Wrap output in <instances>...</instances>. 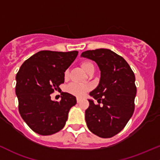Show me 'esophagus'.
<instances>
[{"label": "esophagus", "mask_w": 160, "mask_h": 160, "mask_svg": "<svg viewBox=\"0 0 160 160\" xmlns=\"http://www.w3.org/2000/svg\"><path fill=\"white\" fill-rule=\"evenodd\" d=\"M80 102H81V99H80V98H77V103H80Z\"/></svg>", "instance_id": "esophagus-1"}]
</instances>
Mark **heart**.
Listing matches in <instances>:
<instances>
[{
  "mask_svg": "<svg viewBox=\"0 0 160 160\" xmlns=\"http://www.w3.org/2000/svg\"><path fill=\"white\" fill-rule=\"evenodd\" d=\"M81 67L84 70V71H86L87 73L91 68H94V65L91 61H85L81 63ZM64 76H68V71H65ZM89 89H90L89 86L79 83H71L67 87V91H68L69 93L74 95V96H78V97H82V96H83L86 92L89 90Z\"/></svg>",
  "mask_w": 160,
  "mask_h": 160,
  "instance_id": "heart-1",
  "label": "heart"
}]
</instances>
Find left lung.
Segmentation results:
<instances>
[{"label":"left lung","mask_w":160,"mask_h":160,"mask_svg":"<svg viewBox=\"0 0 160 160\" xmlns=\"http://www.w3.org/2000/svg\"><path fill=\"white\" fill-rule=\"evenodd\" d=\"M80 56L94 61L101 71L99 85L89 92L99 104L88 99L87 125L100 138H112L125 127L134 113L137 93L134 73L127 61L110 49L86 51Z\"/></svg>","instance_id":"obj_1"}]
</instances>
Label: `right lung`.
<instances>
[{"label": "right lung", "mask_w": 160, "mask_h": 160, "mask_svg": "<svg viewBox=\"0 0 160 160\" xmlns=\"http://www.w3.org/2000/svg\"><path fill=\"white\" fill-rule=\"evenodd\" d=\"M78 52L40 51L24 61L16 76V95L19 112L27 125L40 135L61 131L68 112L77 103L76 97L61 93L60 102L51 99L50 94L61 91L64 72L77 58Z\"/></svg>", "instance_id": "add662e5"}]
</instances>
